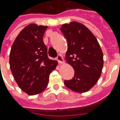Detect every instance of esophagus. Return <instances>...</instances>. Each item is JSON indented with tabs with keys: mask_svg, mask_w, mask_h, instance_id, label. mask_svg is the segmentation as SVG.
Wrapping results in <instances>:
<instances>
[{
	"mask_svg": "<svg viewBox=\"0 0 120 120\" xmlns=\"http://www.w3.org/2000/svg\"><path fill=\"white\" fill-rule=\"evenodd\" d=\"M57 60L58 61L59 63H64V60H63V56L61 55V54H59L57 57Z\"/></svg>",
	"mask_w": 120,
	"mask_h": 120,
	"instance_id": "obj_1",
	"label": "esophagus"
}]
</instances>
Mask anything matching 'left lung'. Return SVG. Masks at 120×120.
Instances as JSON below:
<instances>
[{"label":"left lung","instance_id":"obj_1","mask_svg":"<svg viewBox=\"0 0 120 120\" xmlns=\"http://www.w3.org/2000/svg\"><path fill=\"white\" fill-rule=\"evenodd\" d=\"M67 41L65 59L75 71L74 77L65 80L67 88L84 93L92 88L101 76L104 66L101 49L94 35L83 24L73 21L60 28Z\"/></svg>","mask_w":120,"mask_h":120}]
</instances>
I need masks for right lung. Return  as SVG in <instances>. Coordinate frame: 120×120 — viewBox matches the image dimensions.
<instances>
[{"label": "right lung", "mask_w": 120, "mask_h": 120, "mask_svg": "<svg viewBox=\"0 0 120 120\" xmlns=\"http://www.w3.org/2000/svg\"><path fill=\"white\" fill-rule=\"evenodd\" d=\"M47 26L30 24L16 37L10 53L9 63L19 87L30 95L46 89L49 75L57 61L49 59L43 37Z\"/></svg>", "instance_id": "1"}]
</instances>
